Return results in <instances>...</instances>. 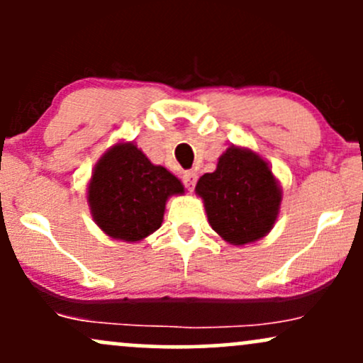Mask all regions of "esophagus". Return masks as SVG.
Wrapping results in <instances>:
<instances>
[{
	"instance_id": "esophagus-1",
	"label": "esophagus",
	"mask_w": 363,
	"mask_h": 363,
	"mask_svg": "<svg viewBox=\"0 0 363 363\" xmlns=\"http://www.w3.org/2000/svg\"><path fill=\"white\" fill-rule=\"evenodd\" d=\"M196 181H198V174L193 172V170H186V172L182 174V182H184L187 189H193Z\"/></svg>"
}]
</instances>
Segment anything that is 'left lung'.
<instances>
[{
	"instance_id": "left-lung-1",
	"label": "left lung",
	"mask_w": 363,
	"mask_h": 363,
	"mask_svg": "<svg viewBox=\"0 0 363 363\" xmlns=\"http://www.w3.org/2000/svg\"><path fill=\"white\" fill-rule=\"evenodd\" d=\"M196 194L203 199L216 234L232 245H245L269 234L283 193L259 153L230 145L218 158L215 172L199 177Z\"/></svg>"
}]
</instances>
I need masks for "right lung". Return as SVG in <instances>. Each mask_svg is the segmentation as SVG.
Masks as SVG:
<instances>
[{
  "mask_svg": "<svg viewBox=\"0 0 363 363\" xmlns=\"http://www.w3.org/2000/svg\"><path fill=\"white\" fill-rule=\"evenodd\" d=\"M184 186L162 165H153L133 141L112 145L99 158L86 201L99 228L111 239L140 242L160 228L170 196Z\"/></svg>",
  "mask_w": 363,
  "mask_h": 363,
  "instance_id": "add662e5",
  "label": "right lung"
}]
</instances>
